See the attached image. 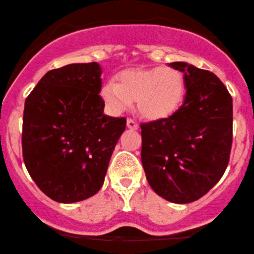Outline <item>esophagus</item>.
<instances>
[{
	"label": "esophagus",
	"mask_w": 254,
	"mask_h": 254,
	"mask_svg": "<svg viewBox=\"0 0 254 254\" xmlns=\"http://www.w3.org/2000/svg\"><path fill=\"white\" fill-rule=\"evenodd\" d=\"M127 127L129 128L131 130H136L139 128V125L133 119H127Z\"/></svg>",
	"instance_id": "34e87169"
}]
</instances>
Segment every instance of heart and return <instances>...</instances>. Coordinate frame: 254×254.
I'll return each instance as SVG.
<instances>
[{"mask_svg":"<svg viewBox=\"0 0 254 254\" xmlns=\"http://www.w3.org/2000/svg\"><path fill=\"white\" fill-rule=\"evenodd\" d=\"M119 84L108 81L101 95L113 113H120L136 101L137 112L149 121L166 120L177 113L186 98V80L177 68L133 67L120 72Z\"/></svg>","mask_w":254,"mask_h":254,"instance_id":"heart-1","label":"heart"}]
</instances>
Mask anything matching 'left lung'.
Wrapping results in <instances>:
<instances>
[{
    "mask_svg": "<svg viewBox=\"0 0 254 254\" xmlns=\"http://www.w3.org/2000/svg\"><path fill=\"white\" fill-rule=\"evenodd\" d=\"M186 98L176 114L141 124V161L151 189L177 204L205 195L229 164L232 146V98L212 72L184 62Z\"/></svg>",
    "mask_w": 254,
    "mask_h": 254,
    "instance_id": "obj_1",
    "label": "left lung"
}]
</instances>
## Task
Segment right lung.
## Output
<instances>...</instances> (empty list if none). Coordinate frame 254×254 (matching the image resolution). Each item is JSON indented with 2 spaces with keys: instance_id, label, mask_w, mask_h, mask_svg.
<instances>
[{
  "instance_id": "right-lung-1",
  "label": "right lung",
  "mask_w": 254,
  "mask_h": 254,
  "mask_svg": "<svg viewBox=\"0 0 254 254\" xmlns=\"http://www.w3.org/2000/svg\"><path fill=\"white\" fill-rule=\"evenodd\" d=\"M98 63L49 71L28 95L22 131L23 160L51 199L74 203L100 190L125 118L104 114Z\"/></svg>"
}]
</instances>
